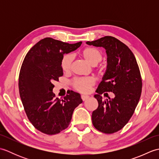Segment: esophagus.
Listing matches in <instances>:
<instances>
[{"mask_svg": "<svg viewBox=\"0 0 159 159\" xmlns=\"http://www.w3.org/2000/svg\"><path fill=\"white\" fill-rule=\"evenodd\" d=\"M87 98H89V96H87V95H82V96H81V99H82L83 101L86 100Z\"/></svg>", "mask_w": 159, "mask_h": 159, "instance_id": "34e87169", "label": "esophagus"}]
</instances>
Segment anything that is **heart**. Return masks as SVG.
Wrapping results in <instances>:
<instances>
[{"instance_id":"heart-1","label":"heart","mask_w":159,"mask_h":159,"mask_svg":"<svg viewBox=\"0 0 159 159\" xmlns=\"http://www.w3.org/2000/svg\"><path fill=\"white\" fill-rule=\"evenodd\" d=\"M80 55L86 61L92 66H96L102 59V54L99 49L93 47H86L80 52ZM73 58L70 54L63 56L61 63V69L64 72L67 73L71 70ZM102 69H99V72H102ZM95 84V80L92 77L80 78L73 80L74 88L81 93L89 92L91 88Z\"/></svg>"}]
</instances>
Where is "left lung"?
<instances>
[{"mask_svg": "<svg viewBox=\"0 0 159 159\" xmlns=\"http://www.w3.org/2000/svg\"><path fill=\"white\" fill-rule=\"evenodd\" d=\"M87 44L103 47L107 55V67L94 97L98 107L92 113V123L98 130L112 134L121 130L134 112L139 102L142 79L133 52L114 37L105 36ZM112 92L113 99L103 101L102 94Z\"/></svg>", "mask_w": 159, "mask_h": 159, "instance_id": "obj_1", "label": "left lung"}]
</instances>
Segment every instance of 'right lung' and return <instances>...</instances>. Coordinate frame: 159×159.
I'll use <instances>...</instances> for the list:
<instances>
[{
  "label": "right lung",
  "mask_w": 159,
  "mask_h": 159,
  "mask_svg": "<svg viewBox=\"0 0 159 159\" xmlns=\"http://www.w3.org/2000/svg\"><path fill=\"white\" fill-rule=\"evenodd\" d=\"M82 42L68 43L50 38L40 40L24 59L19 74V92L29 120L36 129L55 134L68 127L75 108L83 102L79 93L71 92L55 98V85L63 76L61 66L65 53L76 50Z\"/></svg>",
  "instance_id": "obj_1"
}]
</instances>
